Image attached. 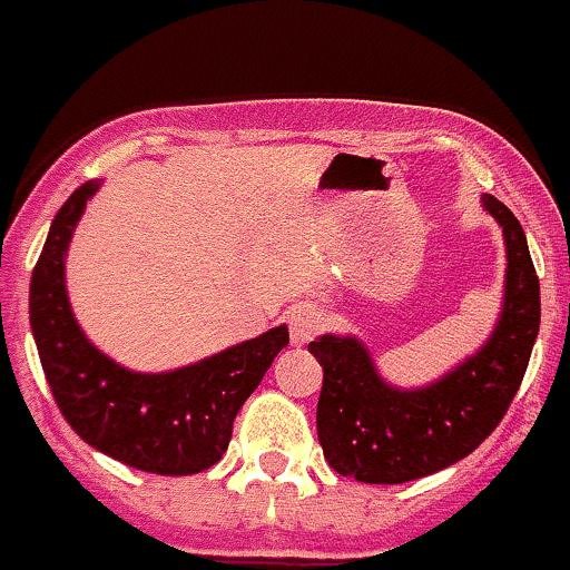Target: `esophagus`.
I'll use <instances>...</instances> for the list:
<instances>
[{
    "label": "esophagus",
    "instance_id": "1",
    "mask_svg": "<svg viewBox=\"0 0 570 570\" xmlns=\"http://www.w3.org/2000/svg\"><path fill=\"white\" fill-rule=\"evenodd\" d=\"M317 326H321V317H317L308 306L288 308V330L294 344H306V341H312Z\"/></svg>",
    "mask_w": 570,
    "mask_h": 570
}]
</instances>
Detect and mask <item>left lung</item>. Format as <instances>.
<instances>
[{
	"label": "left lung",
	"instance_id": "1",
	"mask_svg": "<svg viewBox=\"0 0 570 570\" xmlns=\"http://www.w3.org/2000/svg\"><path fill=\"white\" fill-rule=\"evenodd\" d=\"M507 238V294L480 353L426 389H394L373 367L362 341L323 335L308 344L323 367L317 439L341 476L397 485L453 465L498 430L512 406L532 344L541 297L521 223L498 197H482Z\"/></svg>",
	"mask_w": 570,
	"mask_h": 570
}]
</instances>
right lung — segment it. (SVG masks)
Returning a JSON list of instances; mask_svg holds the SVG:
<instances>
[{
    "instance_id": "1",
    "label": "right lung",
    "mask_w": 570,
    "mask_h": 570,
    "mask_svg": "<svg viewBox=\"0 0 570 570\" xmlns=\"http://www.w3.org/2000/svg\"><path fill=\"white\" fill-rule=\"evenodd\" d=\"M97 188L90 179L72 190L31 273V332L52 397L79 439L122 465L161 476L206 471L229 448L235 414L288 347V330L276 326L170 373H135L102 356L79 330L63 285L72 229Z\"/></svg>"
}]
</instances>
